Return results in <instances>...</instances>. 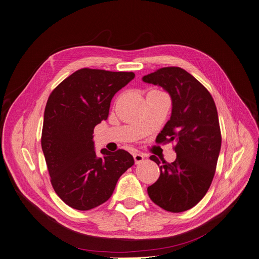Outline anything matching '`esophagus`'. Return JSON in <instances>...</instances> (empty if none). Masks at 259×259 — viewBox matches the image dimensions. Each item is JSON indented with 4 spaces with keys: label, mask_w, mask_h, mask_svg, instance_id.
Instances as JSON below:
<instances>
[{
    "label": "esophagus",
    "mask_w": 259,
    "mask_h": 259,
    "mask_svg": "<svg viewBox=\"0 0 259 259\" xmlns=\"http://www.w3.org/2000/svg\"><path fill=\"white\" fill-rule=\"evenodd\" d=\"M133 157H134L135 164L142 163V162L144 161V159H145V156H144L143 154H140V153H134V154H133Z\"/></svg>",
    "instance_id": "esophagus-1"
}]
</instances>
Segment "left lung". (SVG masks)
Masks as SVG:
<instances>
[{
	"label": "left lung",
	"instance_id": "1",
	"mask_svg": "<svg viewBox=\"0 0 259 259\" xmlns=\"http://www.w3.org/2000/svg\"><path fill=\"white\" fill-rule=\"evenodd\" d=\"M143 80L169 94L170 120L156 142H175L177 153L176 161H162L161 166L156 156L150 157L160 166L161 174L148 187V194L163 209L181 213L196 205L213 181L221 149L217 108L208 91L182 68H161Z\"/></svg>",
	"mask_w": 259,
	"mask_h": 259
}]
</instances>
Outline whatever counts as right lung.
<instances>
[{
	"label": "right lung",
	"mask_w": 259,
	"mask_h": 259,
	"mask_svg": "<svg viewBox=\"0 0 259 259\" xmlns=\"http://www.w3.org/2000/svg\"><path fill=\"white\" fill-rule=\"evenodd\" d=\"M134 77L133 72L83 68L50 95L41 147L54 189L69 206L88 210L104 203L134 164L124 150L102 149L98 157L93 140L94 128L107 120L112 97Z\"/></svg>",
	"instance_id": "1"
}]
</instances>
